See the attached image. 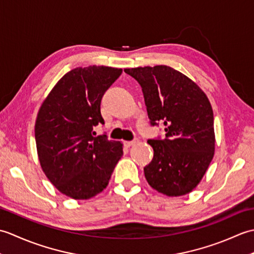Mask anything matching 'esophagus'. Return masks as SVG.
Instances as JSON below:
<instances>
[{
    "mask_svg": "<svg viewBox=\"0 0 254 254\" xmlns=\"http://www.w3.org/2000/svg\"><path fill=\"white\" fill-rule=\"evenodd\" d=\"M136 143H137L136 139H134V141H126V142H124V145H126L127 147H130V146H132V145L136 144Z\"/></svg>",
    "mask_w": 254,
    "mask_h": 254,
    "instance_id": "1",
    "label": "esophagus"
}]
</instances>
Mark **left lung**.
I'll return each mask as SVG.
<instances>
[{
	"instance_id": "8db88e82",
	"label": "left lung",
	"mask_w": 254,
	"mask_h": 254,
	"mask_svg": "<svg viewBox=\"0 0 254 254\" xmlns=\"http://www.w3.org/2000/svg\"><path fill=\"white\" fill-rule=\"evenodd\" d=\"M141 85L152 126H165L166 138L148 139L154 149L144 167L148 185L167 196L190 193L214 157V115L204 91L167 65L124 68Z\"/></svg>"
}]
</instances>
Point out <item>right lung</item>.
I'll list each match as a JSON object with an SVG mask.
<instances>
[{
    "label": "right lung",
    "mask_w": 254,
    "mask_h": 254,
    "mask_svg": "<svg viewBox=\"0 0 254 254\" xmlns=\"http://www.w3.org/2000/svg\"><path fill=\"white\" fill-rule=\"evenodd\" d=\"M122 68L76 67L59 80L38 111L35 138L42 171L59 191L74 199H88L104 191L123 144L96 135L105 121L100 102Z\"/></svg>",
    "instance_id": "right-lung-1"
}]
</instances>
